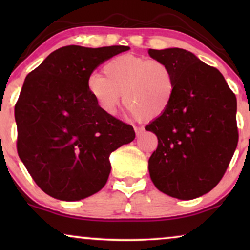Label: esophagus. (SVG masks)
Masks as SVG:
<instances>
[{
    "instance_id": "obj_1",
    "label": "esophagus",
    "mask_w": 250,
    "mask_h": 250,
    "mask_svg": "<svg viewBox=\"0 0 250 250\" xmlns=\"http://www.w3.org/2000/svg\"><path fill=\"white\" fill-rule=\"evenodd\" d=\"M134 129H135V134H136V136H138V138L142 134L143 132H145V128H143L142 126H138V127H135Z\"/></svg>"
}]
</instances>
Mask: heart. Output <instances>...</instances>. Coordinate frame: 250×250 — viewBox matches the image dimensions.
I'll return each instance as SVG.
<instances>
[{"label": "heart", "instance_id": "obj_1", "mask_svg": "<svg viewBox=\"0 0 250 250\" xmlns=\"http://www.w3.org/2000/svg\"><path fill=\"white\" fill-rule=\"evenodd\" d=\"M86 88L104 114L115 115L121 94L133 116L151 121L165 114L175 94L176 82L168 64L132 54L112 58L104 75L92 74Z\"/></svg>", "mask_w": 250, "mask_h": 250}]
</instances>
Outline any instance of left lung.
Instances as JSON below:
<instances>
[{
	"mask_svg": "<svg viewBox=\"0 0 250 250\" xmlns=\"http://www.w3.org/2000/svg\"><path fill=\"white\" fill-rule=\"evenodd\" d=\"M148 52L168 64L176 82L169 108L146 126L158 138L150 177L170 197L194 199L217 186L237 148V99L223 75L189 51Z\"/></svg>",
	"mask_w": 250,
	"mask_h": 250,
	"instance_id": "left-lung-1",
	"label": "left lung"
}]
</instances>
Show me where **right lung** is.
Wrapping results in <instances>:
<instances>
[{
  "instance_id": "obj_1",
  "label": "right lung",
  "mask_w": 250,
  "mask_h": 250,
  "mask_svg": "<svg viewBox=\"0 0 250 250\" xmlns=\"http://www.w3.org/2000/svg\"><path fill=\"white\" fill-rule=\"evenodd\" d=\"M128 46L60 47L27 75L15 105L17 150L35 183L49 196L75 201L100 191L109 156L135 132L104 114L88 94L95 68Z\"/></svg>"
}]
</instances>
